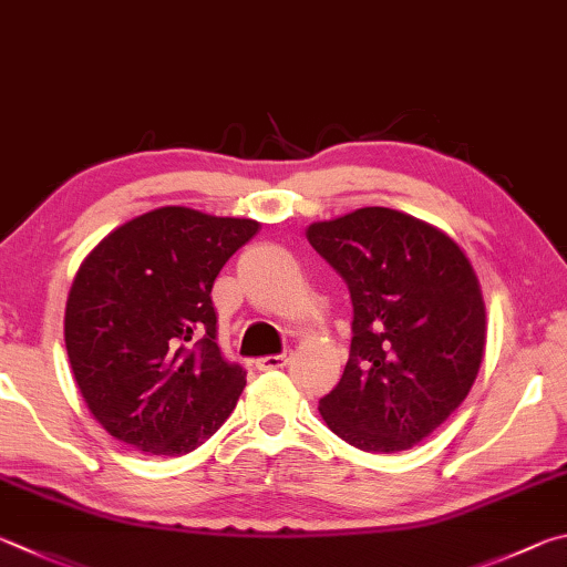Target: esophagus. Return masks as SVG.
<instances>
[{"label":"esophagus","instance_id":"34e87169","mask_svg":"<svg viewBox=\"0 0 567 567\" xmlns=\"http://www.w3.org/2000/svg\"><path fill=\"white\" fill-rule=\"evenodd\" d=\"M291 359V351H281V353H274V355H264V359L256 361V369L258 371H274V369H284L286 363Z\"/></svg>","mask_w":567,"mask_h":567}]
</instances>
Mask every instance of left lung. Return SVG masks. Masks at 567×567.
Instances as JSON below:
<instances>
[{"label": "left lung", "mask_w": 567, "mask_h": 567, "mask_svg": "<svg viewBox=\"0 0 567 567\" xmlns=\"http://www.w3.org/2000/svg\"><path fill=\"white\" fill-rule=\"evenodd\" d=\"M309 244L349 286L353 339L329 429L369 453L405 451L465 401L485 349V303L465 254L439 228L369 206L311 224Z\"/></svg>", "instance_id": "obj_1"}]
</instances>
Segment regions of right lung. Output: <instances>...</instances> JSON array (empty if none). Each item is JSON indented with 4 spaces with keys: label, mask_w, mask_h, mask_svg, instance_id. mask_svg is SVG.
<instances>
[{
    "label": "right lung",
    "mask_w": 567,
    "mask_h": 567,
    "mask_svg": "<svg viewBox=\"0 0 567 567\" xmlns=\"http://www.w3.org/2000/svg\"><path fill=\"white\" fill-rule=\"evenodd\" d=\"M256 231L251 218L164 206L118 226L79 266L66 353L89 411L116 441L184 455L231 415L246 371L218 349L212 289Z\"/></svg>",
    "instance_id": "obj_1"
}]
</instances>
